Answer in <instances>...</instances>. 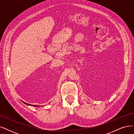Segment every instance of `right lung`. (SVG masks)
<instances>
[{"instance_id": "right-lung-1", "label": "right lung", "mask_w": 134, "mask_h": 134, "mask_svg": "<svg viewBox=\"0 0 134 134\" xmlns=\"http://www.w3.org/2000/svg\"><path fill=\"white\" fill-rule=\"evenodd\" d=\"M23 103H24L25 104H27V105H31V106H33V107H38V105H32V104H28V103H25V102H23Z\"/></svg>"}]
</instances>
